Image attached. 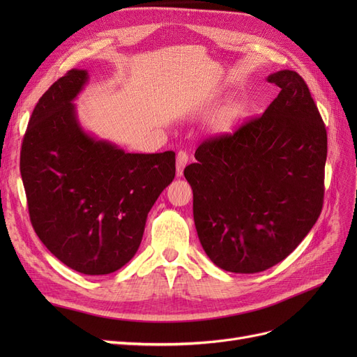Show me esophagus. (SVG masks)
Returning <instances> with one entry per match:
<instances>
[{"label":"esophagus","instance_id":"1","mask_svg":"<svg viewBox=\"0 0 357 357\" xmlns=\"http://www.w3.org/2000/svg\"><path fill=\"white\" fill-rule=\"evenodd\" d=\"M188 160H189V155L186 152H183V150H180L176 158V167H177L178 176L183 174V169H185V167L188 165Z\"/></svg>","mask_w":357,"mask_h":357}]
</instances>
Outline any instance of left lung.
Returning a JSON list of instances; mask_svg holds the SVG:
<instances>
[{"instance_id": "1", "label": "left lung", "mask_w": 357, "mask_h": 357, "mask_svg": "<svg viewBox=\"0 0 357 357\" xmlns=\"http://www.w3.org/2000/svg\"><path fill=\"white\" fill-rule=\"evenodd\" d=\"M280 88L262 116L207 138L185 168L204 252L229 273L255 274L286 259L317 222L325 195L328 135L296 71L266 79Z\"/></svg>"}]
</instances>
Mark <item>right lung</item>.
Wrapping results in <instances>:
<instances>
[{"label": "right lung", "instance_id": "1", "mask_svg": "<svg viewBox=\"0 0 357 357\" xmlns=\"http://www.w3.org/2000/svg\"><path fill=\"white\" fill-rule=\"evenodd\" d=\"M88 82L70 70L38 100L20 150L36 234L52 255L88 275L117 271L137 253L147 214L176 176V153H125L86 134L73 100Z\"/></svg>", "mask_w": 357, "mask_h": 357}]
</instances>
